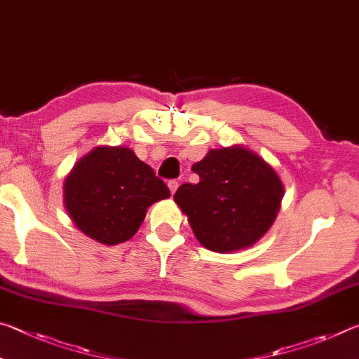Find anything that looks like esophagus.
Returning a JSON list of instances; mask_svg holds the SVG:
<instances>
[{"label":"esophagus","mask_w":359,"mask_h":359,"mask_svg":"<svg viewBox=\"0 0 359 359\" xmlns=\"http://www.w3.org/2000/svg\"><path fill=\"white\" fill-rule=\"evenodd\" d=\"M168 187H169V190H171V193L174 194V193H175V190H177V187H179V182L175 180V179L169 180V182H168Z\"/></svg>","instance_id":"34e87169"}]
</instances>
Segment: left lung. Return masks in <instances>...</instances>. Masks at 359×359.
Masks as SVG:
<instances>
[{
  "label": "left lung",
  "instance_id": "left-lung-1",
  "mask_svg": "<svg viewBox=\"0 0 359 359\" xmlns=\"http://www.w3.org/2000/svg\"><path fill=\"white\" fill-rule=\"evenodd\" d=\"M191 169L199 182L180 185L174 201L205 248L239 250L253 245L271 228L283 185L263 158L242 147L210 150Z\"/></svg>",
  "mask_w": 359,
  "mask_h": 359
}]
</instances>
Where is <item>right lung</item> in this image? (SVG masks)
<instances>
[{
  "mask_svg": "<svg viewBox=\"0 0 359 359\" xmlns=\"http://www.w3.org/2000/svg\"><path fill=\"white\" fill-rule=\"evenodd\" d=\"M171 196L165 182L125 147H98L83 156L65 182V204L76 226L115 245L141 226L147 208Z\"/></svg>",
  "mask_w": 359,
  "mask_h": 359,
  "instance_id": "obj_1",
  "label": "right lung"
}]
</instances>
